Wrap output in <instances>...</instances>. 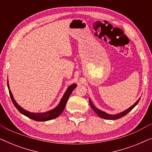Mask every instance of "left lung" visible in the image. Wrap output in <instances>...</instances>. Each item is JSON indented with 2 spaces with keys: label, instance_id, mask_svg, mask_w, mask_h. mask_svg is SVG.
Segmentation results:
<instances>
[{
  "label": "left lung",
  "instance_id": "8db88e82",
  "mask_svg": "<svg viewBox=\"0 0 152 152\" xmlns=\"http://www.w3.org/2000/svg\"><path fill=\"white\" fill-rule=\"evenodd\" d=\"M140 97L138 99V100H137V102L134 104H133L132 106V107H129V109H127L126 110H125V111H122L120 113L115 114V115H110V114H108L107 113H105V112H104L102 111H101V110L98 109L97 108L95 107L94 104H93V102H91L90 99H89V103H90L91 107L92 108V109H93V111H95V113H97V115H98L99 117H100L102 118H104V119H107V120H117V119H119V118H120L123 117V116L126 115V114H127L129 112L132 111V110L134 109V108L137 105V104L138 103V102L140 101Z\"/></svg>",
  "mask_w": 152,
  "mask_h": 152
}]
</instances>
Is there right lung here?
<instances>
[{"mask_svg": "<svg viewBox=\"0 0 152 152\" xmlns=\"http://www.w3.org/2000/svg\"><path fill=\"white\" fill-rule=\"evenodd\" d=\"M76 86H77L76 84H73L70 85V86H68L67 90H66L65 93H64V96L62 97L59 104L55 108V109H52L49 111L45 112V113H31V112L26 111V110L23 109L22 107H20V106L18 104L17 102L15 101V99H14L13 95H12L11 91H10V89L9 83H8V80H7V87H8V89H9L10 95L12 99V102H13L14 105L15 106V107L18 110V111H19L20 113L23 114V115L27 116V117L30 118V119L36 120V121H39V122L48 121V120L55 119V118H57L60 114H61V113L64 111V108L66 107V102H67L70 94H71L72 91L76 88Z\"/></svg>", "mask_w": 152, "mask_h": 152, "instance_id": "add662e5", "label": "right lung"}]
</instances>
